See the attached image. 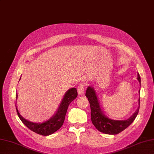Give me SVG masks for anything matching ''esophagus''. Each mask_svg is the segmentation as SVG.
<instances>
[{
  "label": "esophagus",
  "mask_w": 154,
  "mask_h": 154,
  "mask_svg": "<svg viewBox=\"0 0 154 154\" xmlns=\"http://www.w3.org/2000/svg\"><path fill=\"white\" fill-rule=\"evenodd\" d=\"M77 90H78V94L83 95L84 93V91H85V85L84 84H79L78 86Z\"/></svg>",
  "instance_id": "1"
}]
</instances>
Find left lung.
Listing matches in <instances>:
<instances>
[{
  "mask_svg": "<svg viewBox=\"0 0 154 154\" xmlns=\"http://www.w3.org/2000/svg\"><path fill=\"white\" fill-rule=\"evenodd\" d=\"M137 79L140 83L139 74H138ZM85 96L88 97L91 107V117L93 124L100 132L105 134H116L122 132L133 123L139 111L140 106H138L134 114L127 120H112L106 118L101 112L94 89L91 87H88L85 93ZM138 103L140 105V99H138Z\"/></svg>",
  "mask_w": 154,
  "mask_h": 154,
  "instance_id": "1",
  "label": "left lung"
}]
</instances>
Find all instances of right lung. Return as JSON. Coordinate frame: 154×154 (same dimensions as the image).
Instances as JSON below:
<instances>
[{"label":"right lung","mask_w":154,"mask_h":154,"mask_svg":"<svg viewBox=\"0 0 154 154\" xmlns=\"http://www.w3.org/2000/svg\"><path fill=\"white\" fill-rule=\"evenodd\" d=\"M78 95L77 90L76 88H71L66 92L63 99L62 102L60 104V106L58 111L53 118H51L50 120L42 123H35L27 121V119H24L19 113L17 106L16 105L17 113L19 118L21 122L24 123V125L27 126L28 128L31 130L33 132L41 135L47 136L53 134L55 131H57L61 128L65 121V115L67 109L69 106L70 103L73 100L76 98Z\"/></svg>","instance_id":"add662e5"}]
</instances>
